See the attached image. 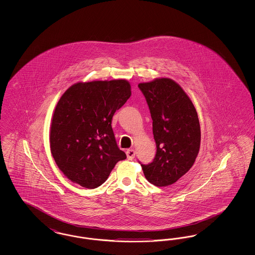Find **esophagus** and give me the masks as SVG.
<instances>
[{
  "mask_svg": "<svg viewBox=\"0 0 255 255\" xmlns=\"http://www.w3.org/2000/svg\"><path fill=\"white\" fill-rule=\"evenodd\" d=\"M126 155H127V158L128 159H133L135 156V151L133 149H128L126 151Z\"/></svg>",
  "mask_w": 255,
  "mask_h": 255,
  "instance_id": "1",
  "label": "esophagus"
}]
</instances>
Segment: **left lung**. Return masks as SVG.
<instances>
[{
    "mask_svg": "<svg viewBox=\"0 0 255 255\" xmlns=\"http://www.w3.org/2000/svg\"><path fill=\"white\" fill-rule=\"evenodd\" d=\"M138 88L145 97L153 121L157 153L141 164L146 180L156 186L177 182L194 164L201 143L198 114L181 86L158 78Z\"/></svg>",
    "mask_w": 255,
    "mask_h": 255,
    "instance_id": "obj_1",
    "label": "left lung"
}]
</instances>
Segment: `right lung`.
Wrapping results in <instances>:
<instances>
[{
    "instance_id": "add662e5",
    "label": "right lung",
    "mask_w": 255,
    "mask_h": 255,
    "mask_svg": "<svg viewBox=\"0 0 255 255\" xmlns=\"http://www.w3.org/2000/svg\"><path fill=\"white\" fill-rule=\"evenodd\" d=\"M130 97L131 86L124 79L76 83L61 97L51 122L50 151L72 182L97 188L126 158L111 124Z\"/></svg>"
}]
</instances>
